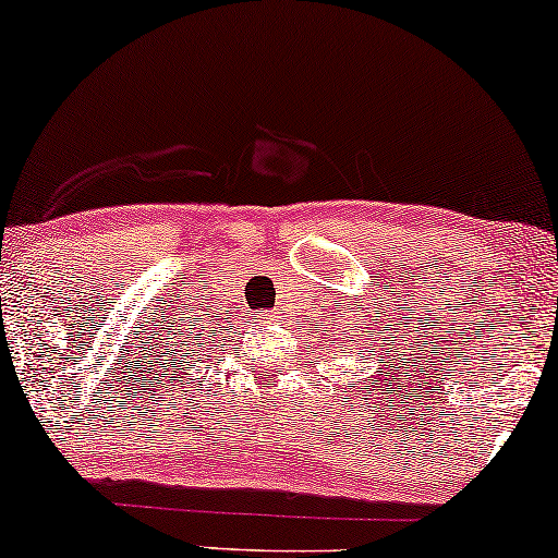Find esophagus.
I'll use <instances>...</instances> for the list:
<instances>
[{
	"instance_id": "34e87169",
	"label": "esophagus",
	"mask_w": 558,
	"mask_h": 558,
	"mask_svg": "<svg viewBox=\"0 0 558 558\" xmlns=\"http://www.w3.org/2000/svg\"><path fill=\"white\" fill-rule=\"evenodd\" d=\"M259 322H267V314H263V316H259Z\"/></svg>"
}]
</instances>
